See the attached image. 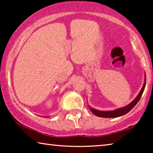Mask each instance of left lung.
I'll return each mask as SVG.
<instances>
[{"label": "left lung", "mask_w": 153, "mask_h": 153, "mask_svg": "<svg viewBox=\"0 0 153 153\" xmlns=\"http://www.w3.org/2000/svg\"><path fill=\"white\" fill-rule=\"evenodd\" d=\"M145 77H146V75H145ZM145 86H146V79H145V81L144 83L143 86H142L140 92H139V94L137 96L136 98L134 99L132 102L129 103L128 105H127L126 107L117 108V109L113 110V111H98L97 109H94V108L90 107V110L91 111V112L94 114L95 115L98 116V117H105V118H111V117H121L125 114L128 113L129 111H130L132 108L134 107L140 99L142 94H143V92L145 88Z\"/></svg>", "instance_id": "8db88e82"}]
</instances>
